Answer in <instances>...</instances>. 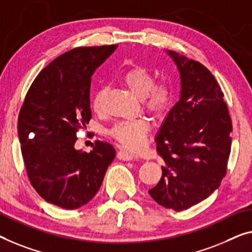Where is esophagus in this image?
Segmentation results:
<instances>
[{
  "mask_svg": "<svg viewBox=\"0 0 252 252\" xmlns=\"http://www.w3.org/2000/svg\"><path fill=\"white\" fill-rule=\"evenodd\" d=\"M116 156H118L119 159H122V160H131L134 158V156L132 155V154L127 153L126 152V150H120V152H118V154H116Z\"/></svg>",
  "mask_w": 252,
  "mask_h": 252,
  "instance_id": "34e87169",
  "label": "esophagus"
}]
</instances>
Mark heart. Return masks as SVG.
I'll list each match as a JSON object with an SVG mask.
<instances>
[{"instance_id":"b5f03b06","label":"heart","mask_w":252,"mask_h":252,"mask_svg":"<svg viewBox=\"0 0 252 252\" xmlns=\"http://www.w3.org/2000/svg\"><path fill=\"white\" fill-rule=\"evenodd\" d=\"M122 81L134 95L142 98L145 110L156 118H163L170 112L174 99L173 87L166 81L155 82L152 71L142 65H134L125 71ZM106 88L100 87L93 97L92 106L96 113L104 111ZM152 126L146 119L119 121L108 130V134L131 152H139L147 144Z\"/></svg>"}]
</instances>
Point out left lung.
Segmentation results:
<instances>
[{
    "label": "left lung",
    "mask_w": 252,
    "mask_h": 252,
    "mask_svg": "<svg viewBox=\"0 0 252 252\" xmlns=\"http://www.w3.org/2000/svg\"><path fill=\"white\" fill-rule=\"evenodd\" d=\"M168 54L180 71L181 96L156 138L164 166L149 193L163 207L181 212L210 196L226 174L232 121L207 67L175 52Z\"/></svg>",
    "instance_id": "left-lung-1"
}]
</instances>
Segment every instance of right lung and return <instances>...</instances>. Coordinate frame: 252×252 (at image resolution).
<instances>
[{
    "label": "right lung",
    "mask_w": 252,
    "mask_h": 252,
    "mask_svg": "<svg viewBox=\"0 0 252 252\" xmlns=\"http://www.w3.org/2000/svg\"><path fill=\"white\" fill-rule=\"evenodd\" d=\"M116 45L76 47L38 73L18 116L21 154L30 185L50 204L76 209L99 190L113 146L96 140L90 153L74 149L92 119L90 82Z\"/></svg>",
    "instance_id": "obj_1"
}]
</instances>
